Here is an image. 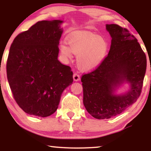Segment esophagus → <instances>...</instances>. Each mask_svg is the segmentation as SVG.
<instances>
[{"instance_id": "obj_1", "label": "esophagus", "mask_w": 151, "mask_h": 151, "mask_svg": "<svg viewBox=\"0 0 151 151\" xmlns=\"http://www.w3.org/2000/svg\"><path fill=\"white\" fill-rule=\"evenodd\" d=\"M73 78V80H74V81H76V82L79 81V80H80V76L78 75V74H77V73H74Z\"/></svg>"}]
</instances>
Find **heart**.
Listing matches in <instances>:
<instances>
[{
  "instance_id": "obj_1",
  "label": "heart",
  "mask_w": 151,
  "mask_h": 151,
  "mask_svg": "<svg viewBox=\"0 0 151 151\" xmlns=\"http://www.w3.org/2000/svg\"><path fill=\"white\" fill-rule=\"evenodd\" d=\"M65 43L60 45V53L66 60L77 55V65L82 71L96 69L106 58L109 45L104 37L92 33L78 31L69 34Z\"/></svg>"
}]
</instances>
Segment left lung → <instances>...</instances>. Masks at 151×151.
I'll list each match as a JSON object with an SVG mask.
<instances>
[{"instance_id":"obj_1","label":"left lung","mask_w":151,"mask_h":151,"mask_svg":"<svg viewBox=\"0 0 151 151\" xmlns=\"http://www.w3.org/2000/svg\"><path fill=\"white\" fill-rule=\"evenodd\" d=\"M106 29L112 38L109 54L81 79L84 106L98 119L116 116L137 101L146 69V55L133 35L115 24H106ZM124 84L129 88L118 93Z\"/></svg>"}]
</instances>
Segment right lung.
<instances>
[{
    "instance_id": "obj_1",
    "label": "right lung",
    "mask_w": 151,
    "mask_h": 151,
    "mask_svg": "<svg viewBox=\"0 0 151 151\" xmlns=\"http://www.w3.org/2000/svg\"><path fill=\"white\" fill-rule=\"evenodd\" d=\"M63 20H42L18 34L9 49L7 76L14 98L29 115L55 112L62 93L73 83V72L58 60Z\"/></svg>"
}]
</instances>
